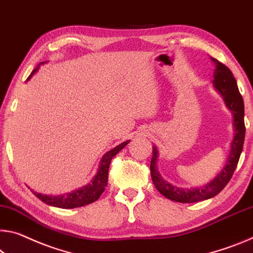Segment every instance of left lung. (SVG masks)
I'll list each match as a JSON object with an SVG mask.
<instances>
[{
	"instance_id": "1",
	"label": "left lung",
	"mask_w": 253,
	"mask_h": 253,
	"mask_svg": "<svg viewBox=\"0 0 253 253\" xmlns=\"http://www.w3.org/2000/svg\"><path fill=\"white\" fill-rule=\"evenodd\" d=\"M211 59L215 65L213 86L223 98L227 109L233 115L234 135L231 141L230 151H228L223 169L210 182L204 184L203 187L196 188H180L164 180L158 169L159 151L153 146V156H152L150 166L152 180L156 189L161 192L164 197L173 202L189 204L215 197L231 180L243 150L246 127H244V103L242 95L240 94L238 84L230 69L218 62L217 59L213 57H211Z\"/></svg>"
}]
</instances>
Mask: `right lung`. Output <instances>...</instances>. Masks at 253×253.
Masks as SVG:
<instances>
[{
    "instance_id": "1",
    "label": "right lung",
    "mask_w": 253,
    "mask_h": 253,
    "mask_svg": "<svg viewBox=\"0 0 253 253\" xmlns=\"http://www.w3.org/2000/svg\"><path fill=\"white\" fill-rule=\"evenodd\" d=\"M46 62L40 63L39 65L36 67V69L31 72V74L29 75V78L27 79V81L33 78V76L37 73L40 69V65L45 64ZM129 143V141H126L122 144H119L116 147L112 148V150L108 151L105 155L102 156L101 160H100L97 173L93 178H92L91 181L83 186L79 189L73 190L71 192H66V194L63 195H57V196H53V195H42V194H38V192L33 191L34 195L36 197H38L42 202H43L47 205L50 206H55L58 208H76V207H81V206H85L89 205V204L95 202L98 200L100 196L103 191H105V188L107 186L108 182V171H109V166L110 162L114 156L123 150L127 144Z\"/></svg>"
}]
</instances>
